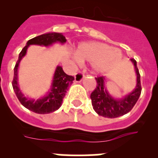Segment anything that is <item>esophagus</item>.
<instances>
[{
    "mask_svg": "<svg viewBox=\"0 0 158 158\" xmlns=\"http://www.w3.org/2000/svg\"><path fill=\"white\" fill-rule=\"evenodd\" d=\"M82 78H83V73L82 72H78L75 75V81L77 82H79L82 81Z\"/></svg>",
    "mask_w": 158,
    "mask_h": 158,
    "instance_id": "34e87169",
    "label": "esophagus"
}]
</instances>
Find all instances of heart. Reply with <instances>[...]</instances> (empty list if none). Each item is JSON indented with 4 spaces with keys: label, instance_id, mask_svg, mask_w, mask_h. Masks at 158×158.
I'll return each mask as SVG.
<instances>
[{
    "label": "heart",
    "instance_id": "1",
    "mask_svg": "<svg viewBox=\"0 0 158 158\" xmlns=\"http://www.w3.org/2000/svg\"><path fill=\"white\" fill-rule=\"evenodd\" d=\"M76 56L80 61L91 62L96 71H103L118 60L122 52L108 44L91 42L79 45L76 50Z\"/></svg>",
    "mask_w": 158,
    "mask_h": 158
}]
</instances>
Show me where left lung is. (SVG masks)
<instances>
[{
  "instance_id": "obj_1",
  "label": "left lung",
  "mask_w": 158,
  "mask_h": 158,
  "mask_svg": "<svg viewBox=\"0 0 158 158\" xmlns=\"http://www.w3.org/2000/svg\"><path fill=\"white\" fill-rule=\"evenodd\" d=\"M131 60L134 63L136 71L137 86L131 93L122 99L115 100L110 96L107 90L104 88V76H100L95 77V80L97 82L96 88L91 93L90 98L92 99L93 109L99 115L110 118L120 117L129 112L136 104L142 89L136 60L133 58L131 59Z\"/></svg>"
}]
</instances>
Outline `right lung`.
<instances>
[{
    "instance_id": "add662e5",
    "label": "right lung",
    "mask_w": 158,
    "mask_h": 158,
    "mask_svg": "<svg viewBox=\"0 0 158 158\" xmlns=\"http://www.w3.org/2000/svg\"><path fill=\"white\" fill-rule=\"evenodd\" d=\"M66 41V37L59 33H49L40 35L28 40L27 45L23 47L19 54L18 60L14 66L12 86L20 102L25 108L33 112L38 113V114H48L58 109L61 106L66 91L68 90L69 85L73 83L74 77L73 76L66 74L61 66H57L55 74H54L52 89L48 95L44 98L36 100V101L27 99L26 97L23 96L17 85V68H18L20 60L26 54L27 47L31 44L49 46L55 42H60L62 44H64Z\"/></svg>"
}]
</instances>
